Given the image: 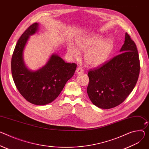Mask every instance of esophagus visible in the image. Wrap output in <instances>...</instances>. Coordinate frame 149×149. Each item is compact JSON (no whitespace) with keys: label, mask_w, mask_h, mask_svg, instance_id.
I'll return each mask as SVG.
<instances>
[{"label":"esophagus","mask_w":149,"mask_h":149,"mask_svg":"<svg viewBox=\"0 0 149 149\" xmlns=\"http://www.w3.org/2000/svg\"><path fill=\"white\" fill-rule=\"evenodd\" d=\"M84 72V70L82 69V68L81 67H78L77 68L76 70V73L79 74H81V73H83Z\"/></svg>","instance_id":"obj_1"}]
</instances>
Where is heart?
Returning a JSON list of instances; mask_svg holds the SVG:
<instances>
[{"mask_svg": "<svg viewBox=\"0 0 149 149\" xmlns=\"http://www.w3.org/2000/svg\"><path fill=\"white\" fill-rule=\"evenodd\" d=\"M81 50L86 51L84 59L87 64L97 66L105 62L110 56L113 48V43L111 39H105L99 36L83 38L77 42ZM71 55L77 57L79 55L78 50L71 47L68 49Z\"/></svg>", "mask_w": 149, "mask_h": 149, "instance_id": "heart-1", "label": "heart"}]
</instances>
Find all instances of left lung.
Listing matches in <instances>:
<instances>
[{
	"label": "left lung",
	"mask_w": 149,
	"mask_h": 149,
	"mask_svg": "<svg viewBox=\"0 0 149 149\" xmlns=\"http://www.w3.org/2000/svg\"><path fill=\"white\" fill-rule=\"evenodd\" d=\"M120 52L119 55L88 72V96L102 109H111L123 103L137 82L139 55L136 43L127 33Z\"/></svg>",
	"instance_id": "1"
}]
</instances>
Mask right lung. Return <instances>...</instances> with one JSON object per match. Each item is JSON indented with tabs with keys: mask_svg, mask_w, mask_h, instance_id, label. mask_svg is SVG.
I'll list each match as a JSON object with an SVG mask.
<instances>
[{
	"mask_svg": "<svg viewBox=\"0 0 149 149\" xmlns=\"http://www.w3.org/2000/svg\"><path fill=\"white\" fill-rule=\"evenodd\" d=\"M38 24L31 25L18 40L11 59V71L13 81L22 97L36 105H45L55 100L65 84L74 75L75 63H67L53 54L42 68L31 71L26 68L22 53L30 36L38 29Z\"/></svg>",
	"mask_w": 149,
	"mask_h": 149,
	"instance_id": "obj_1",
	"label": "right lung"
}]
</instances>
